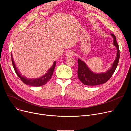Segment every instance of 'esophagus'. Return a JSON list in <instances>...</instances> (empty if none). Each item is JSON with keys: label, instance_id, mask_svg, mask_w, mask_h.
I'll return each mask as SVG.
<instances>
[{"label": "esophagus", "instance_id": "esophagus-1", "mask_svg": "<svg viewBox=\"0 0 131 131\" xmlns=\"http://www.w3.org/2000/svg\"><path fill=\"white\" fill-rule=\"evenodd\" d=\"M74 52L73 51H69L66 53V57H71L74 55Z\"/></svg>", "mask_w": 131, "mask_h": 131}]
</instances>
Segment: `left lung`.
Listing matches in <instances>:
<instances>
[{
  "instance_id": "obj_1",
  "label": "left lung",
  "mask_w": 131,
  "mask_h": 131,
  "mask_svg": "<svg viewBox=\"0 0 131 131\" xmlns=\"http://www.w3.org/2000/svg\"><path fill=\"white\" fill-rule=\"evenodd\" d=\"M110 35L114 38V45L117 49V53L116 58L112 67L106 72L100 73L93 72L90 70L83 61L80 59L78 60V77L84 85L93 86L105 83L108 81L116 70L120 59V50L115 35L113 34H111Z\"/></svg>"
}]
</instances>
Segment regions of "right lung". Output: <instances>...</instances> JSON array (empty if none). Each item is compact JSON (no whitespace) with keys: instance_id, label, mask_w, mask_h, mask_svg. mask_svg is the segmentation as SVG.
Listing matches in <instances>:
<instances>
[{"instance_id":"1","label":"right lung","mask_w":131,"mask_h":131,"mask_svg":"<svg viewBox=\"0 0 131 131\" xmlns=\"http://www.w3.org/2000/svg\"><path fill=\"white\" fill-rule=\"evenodd\" d=\"M11 61L13 65V68L16 73L18 77H19L21 80L25 84L30 86H42L44 84H45L52 77L53 71L55 68V64H56V62H54L53 63V64L52 66L47 71V73H46L45 75L42 76V77L39 78H36V79H28L26 78L25 77H23L21 75V74L18 72V70L17 69V68L14 63L13 58H12V55L11 54Z\"/></svg>"}]
</instances>
